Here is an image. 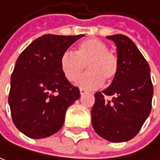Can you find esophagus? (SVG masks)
<instances>
[{
  "mask_svg": "<svg viewBox=\"0 0 160 160\" xmlns=\"http://www.w3.org/2000/svg\"><path fill=\"white\" fill-rule=\"evenodd\" d=\"M86 94H88L87 91L84 90V89H80V95H81V96H84V95H86Z\"/></svg>",
  "mask_w": 160,
  "mask_h": 160,
  "instance_id": "esophagus-1",
  "label": "esophagus"
}]
</instances>
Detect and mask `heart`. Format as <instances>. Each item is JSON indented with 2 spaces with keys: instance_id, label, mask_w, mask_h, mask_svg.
<instances>
[{
  "instance_id": "b5f03b06",
  "label": "heart",
  "mask_w": 160,
  "mask_h": 160,
  "mask_svg": "<svg viewBox=\"0 0 160 160\" xmlns=\"http://www.w3.org/2000/svg\"><path fill=\"white\" fill-rule=\"evenodd\" d=\"M88 74L79 78L76 85L80 88L92 90L113 83L119 73V61L116 54L108 51V46L97 38L81 42L75 52H64L60 58V67L64 77L74 82L82 74L84 66Z\"/></svg>"
}]
</instances>
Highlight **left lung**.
Wrapping results in <instances>:
<instances>
[{
  "instance_id": "1",
  "label": "left lung",
  "mask_w": 160,
  "mask_h": 160,
  "mask_svg": "<svg viewBox=\"0 0 160 160\" xmlns=\"http://www.w3.org/2000/svg\"><path fill=\"white\" fill-rule=\"evenodd\" d=\"M107 38L117 46L119 73L106 90L95 94L92 126L110 142H126L139 132L150 114L153 97L150 68L128 36L115 34ZM105 95L112 96V100L106 101Z\"/></svg>"
}]
</instances>
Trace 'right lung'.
Instances as JSON below:
<instances>
[{
    "label": "right lung",
    "mask_w": 160,
    "mask_h": 160,
    "mask_svg": "<svg viewBox=\"0 0 160 160\" xmlns=\"http://www.w3.org/2000/svg\"><path fill=\"white\" fill-rule=\"evenodd\" d=\"M83 36L44 34L18 57L8 102L15 127L28 138L38 139L56 133L67 108L80 97L79 89L64 77L60 58Z\"/></svg>",
    "instance_id": "obj_1"
}]
</instances>
